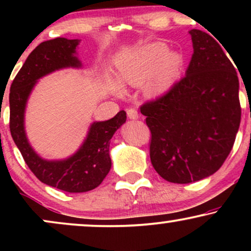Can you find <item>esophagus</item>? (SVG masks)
Here are the masks:
<instances>
[{
    "mask_svg": "<svg viewBox=\"0 0 251 251\" xmlns=\"http://www.w3.org/2000/svg\"><path fill=\"white\" fill-rule=\"evenodd\" d=\"M126 112H127V117L129 118V119L135 120V119H138V118H139V114H138V112L135 111L134 108H128Z\"/></svg>",
    "mask_w": 251,
    "mask_h": 251,
    "instance_id": "esophagus-1",
    "label": "esophagus"
}]
</instances>
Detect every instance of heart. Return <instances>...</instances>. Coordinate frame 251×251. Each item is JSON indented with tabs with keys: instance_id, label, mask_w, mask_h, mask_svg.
Here are the masks:
<instances>
[{
	"instance_id": "heart-1",
	"label": "heart",
	"mask_w": 251,
	"mask_h": 251,
	"mask_svg": "<svg viewBox=\"0 0 251 251\" xmlns=\"http://www.w3.org/2000/svg\"><path fill=\"white\" fill-rule=\"evenodd\" d=\"M180 65V57L175 51H169L164 42H152L139 50L118 57L117 75L124 85L140 86L146 80V92L157 96L170 87ZM109 89L116 96L123 94V88L117 81H109Z\"/></svg>"
}]
</instances>
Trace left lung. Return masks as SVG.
<instances>
[{"mask_svg":"<svg viewBox=\"0 0 251 251\" xmlns=\"http://www.w3.org/2000/svg\"><path fill=\"white\" fill-rule=\"evenodd\" d=\"M189 33L194 54L185 76L140 107L152 134V165L177 184L214 175L231 151L241 123L234 65L208 33Z\"/></svg>","mask_w":251,"mask_h":251,"instance_id":"left-lung-1","label":"left lung"}]
</instances>
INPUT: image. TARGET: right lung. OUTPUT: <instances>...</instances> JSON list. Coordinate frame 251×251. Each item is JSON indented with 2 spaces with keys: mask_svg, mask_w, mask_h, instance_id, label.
Masks as SVG:
<instances>
[{
  "mask_svg": "<svg viewBox=\"0 0 251 251\" xmlns=\"http://www.w3.org/2000/svg\"><path fill=\"white\" fill-rule=\"evenodd\" d=\"M80 40L56 37L40 43L29 54L10 86V133L25 164L42 183L66 192H87L101 184L111 170L109 140L126 122V112L105 122H94L79 150L66 159L40 157L28 142L25 113L36 82L63 68H81L76 56Z\"/></svg>",
  "mask_w": 251,
  "mask_h": 251,
  "instance_id": "obj_1",
  "label": "right lung"
}]
</instances>
